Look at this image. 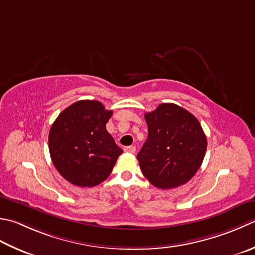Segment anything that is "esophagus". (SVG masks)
I'll return each instance as SVG.
<instances>
[{"label": "esophagus", "instance_id": "esophagus-1", "mask_svg": "<svg viewBox=\"0 0 255 255\" xmlns=\"http://www.w3.org/2000/svg\"><path fill=\"white\" fill-rule=\"evenodd\" d=\"M124 150L126 152H129V153H134V151H136V147L134 146H128V147H125Z\"/></svg>", "mask_w": 255, "mask_h": 255}]
</instances>
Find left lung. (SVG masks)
I'll list each match as a JSON object with an SVG mask.
<instances>
[{
    "instance_id": "8db88e82",
    "label": "left lung",
    "mask_w": 255,
    "mask_h": 255,
    "mask_svg": "<svg viewBox=\"0 0 255 255\" xmlns=\"http://www.w3.org/2000/svg\"><path fill=\"white\" fill-rule=\"evenodd\" d=\"M148 138L138 152L143 176L154 187L172 189L187 183L199 170L207 150L200 123L176 104H160L144 114Z\"/></svg>"
}]
</instances>
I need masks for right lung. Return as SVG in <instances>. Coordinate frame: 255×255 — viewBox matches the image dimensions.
I'll return each mask as SVG.
<instances>
[{"instance_id": "add662e5", "label": "right lung", "mask_w": 255, "mask_h": 255, "mask_svg": "<svg viewBox=\"0 0 255 255\" xmlns=\"http://www.w3.org/2000/svg\"><path fill=\"white\" fill-rule=\"evenodd\" d=\"M113 112L97 101H79L58 115L48 134L52 161L77 187H95L112 173L123 153L107 131Z\"/></svg>"}]
</instances>
